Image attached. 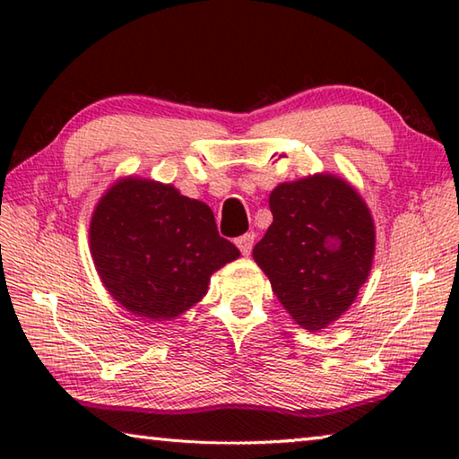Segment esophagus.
Masks as SVG:
<instances>
[{"instance_id":"34e87169","label":"esophagus","mask_w":459,"mask_h":459,"mask_svg":"<svg viewBox=\"0 0 459 459\" xmlns=\"http://www.w3.org/2000/svg\"><path fill=\"white\" fill-rule=\"evenodd\" d=\"M253 245H255V232H247V235L237 238V247L240 248V253L243 255H251Z\"/></svg>"}]
</instances>
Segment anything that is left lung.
Instances as JSON below:
<instances>
[{"mask_svg":"<svg viewBox=\"0 0 459 459\" xmlns=\"http://www.w3.org/2000/svg\"><path fill=\"white\" fill-rule=\"evenodd\" d=\"M273 222L253 248L273 293L306 330H322L352 306L375 255V224L352 186L330 174L279 184Z\"/></svg>","mask_w":459,"mask_h":459,"instance_id":"8db88e82","label":"left lung"}]
</instances>
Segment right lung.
<instances>
[{"label": "right lung", "instance_id": "right-lung-1", "mask_svg": "<svg viewBox=\"0 0 459 459\" xmlns=\"http://www.w3.org/2000/svg\"><path fill=\"white\" fill-rule=\"evenodd\" d=\"M91 253L108 293L131 314L158 322L198 304L214 271L240 255L219 235L204 202L135 178L100 198Z\"/></svg>", "mask_w": 459, "mask_h": 459}]
</instances>
